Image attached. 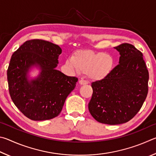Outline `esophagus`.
<instances>
[{"label": "esophagus", "instance_id": "1", "mask_svg": "<svg viewBox=\"0 0 156 156\" xmlns=\"http://www.w3.org/2000/svg\"><path fill=\"white\" fill-rule=\"evenodd\" d=\"M80 83L81 84V85H86V84H88V82L86 80H81L80 81Z\"/></svg>", "mask_w": 156, "mask_h": 156}]
</instances>
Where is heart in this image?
Masks as SVG:
<instances>
[{
  "instance_id": "b5f03b06",
  "label": "heart",
  "mask_w": 156,
  "mask_h": 156,
  "mask_svg": "<svg viewBox=\"0 0 156 156\" xmlns=\"http://www.w3.org/2000/svg\"><path fill=\"white\" fill-rule=\"evenodd\" d=\"M66 64L81 73H86L91 80L99 81L110 73L114 66V59L103 52L81 50L76 51Z\"/></svg>"
}]
</instances>
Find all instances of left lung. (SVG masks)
<instances>
[{"mask_svg": "<svg viewBox=\"0 0 156 156\" xmlns=\"http://www.w3.org/2000/svg\"><path fill=\"white\" fill-rule=\"evenodd\" d=\"M119 64L103 80L92 83L90 113L108 125L127 122L140 110L148 93L149 72L143 55L134 46L123 43L114 47Z\"/></svg>", "mask_w": 156, "mask_h": 156, "instance_id": "8db88e82", "label": "left lung"}]
</instances>
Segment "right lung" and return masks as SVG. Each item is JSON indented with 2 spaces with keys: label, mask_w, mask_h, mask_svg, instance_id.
<instances>
[{
  "label": "right lung",
  "mask_w": 156,
  "mask_h": 156,
  "mask_svg": "<svg viewBox=\"0 0 156 156\" xmlns=\"http://www.w3.org/2000/svg\"><path fill=\"white\" fill-rule=\"evenodd\" d=\"M62 49L46 40H27L14 53L7 69L9 92L13 103L27 118L44 121L61 112L65 100L76 86L78 79L55 69ZM39 65L41 73L29 81L27 73Z\"/></svg>",
  "instance_id": "obj_1"
}]
</instances>
